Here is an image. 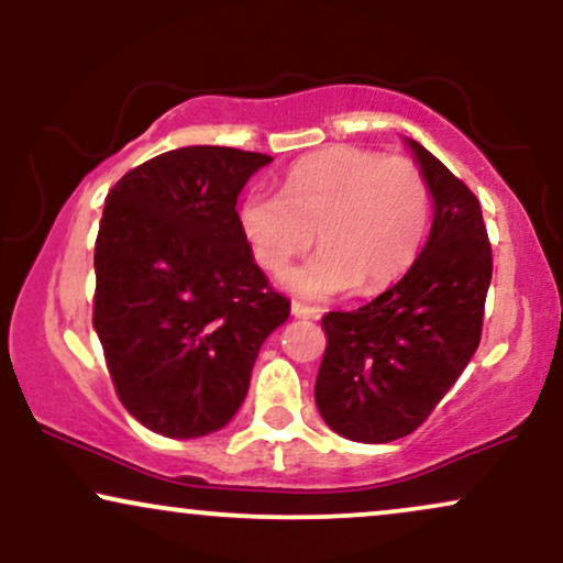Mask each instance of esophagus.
<instances>
[{
  "label": "esophagus",
  "mask_w": 563,
  "mask_h": 563,
  "mask_svg": "<svg viewBox=\"0 0 563 563\" xmlns=\"http://www.w3.org/2000/svg\"><path fill=\"white\" fill-rule=\"evenodd\" d=\"M290 311H294L296 319H317L319 317V311L314 309V306H306L301 301L290 303Z\"/></svg>",
  "instance_id": "1"
}]
</instances>
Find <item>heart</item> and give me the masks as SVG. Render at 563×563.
I'll use <instances>...</instances> for the list:
<instances>
[{
    "mask_svg": "<svg viewBox=\"0 0 563 563\" xmlns=\"http://www.w3.org/2000/svg\"><path fill=\"white\" fill-rule=\"evenodd\" d=\"M431 220V184L405 155L330 145L298 158L280 195L254 189L239 225L254 260L283 275L314 241L322 252L288 275L298 296L327 298L351 286L374 294L421 252Z\"/></svg>",
    "mask_w": 563,
    "mask_h": 563,
    "instance_id": "obj_1",
    "label": "heart"
}]
</instances>
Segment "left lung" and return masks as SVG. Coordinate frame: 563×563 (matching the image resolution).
<instances>
[{
	"mask_svg": "<svg viewBox=\"0 0 563 563\" xmlns=\"http://www.w3.org/2000/svg\"><path fill=\"white\" fill-rule=\"evenodd\" d=\"M433 223L408 273L355 311L322 317L317 408L332 431L366 444L408 437L478 351L494 273L478 197L416 140Z\"/></svg>",
	"mask_w": 563,
	"mask_h": 563,
	"instance_id": "obj_1",
	"label": "left lung"
}]
</instances>
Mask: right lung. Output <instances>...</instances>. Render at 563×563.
<instances>
[{
    "label": "right lung",
    "mask_w": 563,
    "mask_h": 563,
    "mask_svg": "<svg viewBox=\"0 0 563 563\" xmlns=\"http://www.w3.org/2000/svg\"><path fill=\"white\" fill-rule=\"evenodd\" d=\"M269 155L168 151L126 170L96 239L92 327L130 416L170 439L223 429L290 301L254 265L236 199Z\"/></svg>",
    "instance_id": "obj_1"
}]
</instances>
